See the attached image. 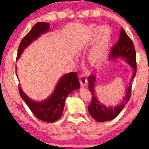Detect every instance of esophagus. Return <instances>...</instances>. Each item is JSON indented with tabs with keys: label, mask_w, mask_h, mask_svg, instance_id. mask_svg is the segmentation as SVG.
<instances>
[{
	"label": "esophagus",
	"mask_w": 149,
	"mask_h": 149,
	"mask_svg": "<svg viewBox=\"0 0 149 149\" xmlns=\"http://www.w3.org/2000/svg\"><path fill=\"white\" fill-rule=\"evenodd\" d=\"M79 81H80V84L81 86H85L87 84V79L84 74H81L79 76Z\"/></svg>",
	"instance_id": "1"
}]
</instances>
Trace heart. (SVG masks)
I'll list each match as a JSON object with an SVG mask.
<instances>
[{
    "label": "heart",
    "instance_id": "1",
    "mask_svg": "<svg viewBox=\"0 0 149 149\" xmlns=\"http://www.w3.org/2000/svg\"><path fill=\"white\" fill-rule=\"evenodd\" d=\"M111 39V31L108 26L101 27L91 25L88 27V37L85 47L93 45L88 54V59L91 64L99 65L105 61Z\"/></svg>",
    "mask_w": 149,
    "mask_h": 149
}]
</instances>
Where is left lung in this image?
I'll list each match as a JSON object with an SVG mask.
<instances>
[{"instance_id": "left-lung-1", "label": "left lung", "mask_w": 149, "mask_h": 149, "mask_svg": "<svg viewBox=\"0 0 149 149\" xmlns=\"http://www.w3.org/2000/svg\"><path fill=\"white\" fill-rule=\"evenodd\" d=\"M118 58L123 59L133 68V75L129 83V86L125 90V94L123 98L122 103L117 106L107 107L102 104L96 97L95 83L96 76L91 75L88 77V89L92 94L91 104L88 107V112L95 120L98 122H106L115 119L125 107L131 95L132 82L136 74V55L134 45L123 28L120 32V38L118 42L112 47L109 60H116Z\"/></svg>"}]
</instances>
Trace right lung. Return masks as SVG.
I'll return each instance as SVG.
<instances>
[{
  "instance_id": "right-lung-1",
  "label": "right lung",
  "mask_w": 149,
  "mask_h": 149,
  "mask_svg": "<svg viewBox=\"0 0 149 149\" xmlns=\"http://www.w3.org/2000/svg\"><path fill=\"white\" fill-rule=\"evenodd\" d=\"M49 27V24L45 22H38L36 24L29 32L22 39L19 45L16 58L19 59L20 58L24 50L32 42L37 40L42 34L47 32ZM79 88L80 84L79 78L77 73L75 72L63 75L58 81L52 94L42 101L36 102L31 100L24 92L21 86H19L21 97L26 102L34 116L40 120L47 123H53L62 116L66 97L72 91L79 89Z\"/></svg>"
}]
</instances>
